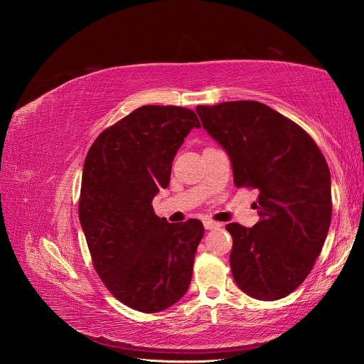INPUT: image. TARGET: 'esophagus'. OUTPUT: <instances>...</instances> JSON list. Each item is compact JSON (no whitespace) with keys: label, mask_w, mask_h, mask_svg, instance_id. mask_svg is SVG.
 Returning <instances> with one entry per match:
<instances>
[{"label":"esophagus","mask_w":364,"mask_h":364,"mask_svg":"<svg viewBox=\"0 0 364 364\" xmlns=\"http://www.w3.org/2000/svg\"><path fill=\"white\" fill-rule=\"evenodd\" d=\"M203 226H205V229H208V230H211V229H218L220 226H222V225H220L218 222H213V220H203Z\"/></svg>","instance_id":"esophagus-1"}]
</instances>
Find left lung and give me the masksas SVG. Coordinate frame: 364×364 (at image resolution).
Masks as SVG:
<instances>
[{
	"mask_svg": "<svg viewBox=\"0 0 364 364\" xmlns=\"http://www.w3.org/2000/svg\"><path fill=\"white\" fill-rule=\"evenodd\" d=\"M232 164L234 183L258 191L259 222L229 223L232 277L250 297L277 301L305 281L331 225V174L304 129L259 102L197 106Z\"/></svg>",
	"mask_w": 364,
	"mask_h": 364,
	"instance_id": "1",
	"label": "left lung"
}]
</instances>
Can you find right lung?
Segmentation results:
<instances>
[{
  "mask_svg": "<svg viewBox=\"0 0 364 364\" xmlns=\"http://www.w3.org/2000/svg\"><path fill=\"white\" fill-rule=\"evenodd\" d=\"M194 127L191 109L141 106L102 132L85 159L79 217L94 267L118 301L142 313L174 305L191 282L203 225L168 223L151 202Z\"/></svg>",
  "mask_w": 364,
  "mask_h": 364,
  "instance_id": "1",
  "label": "right lung"
}]
</instances>
